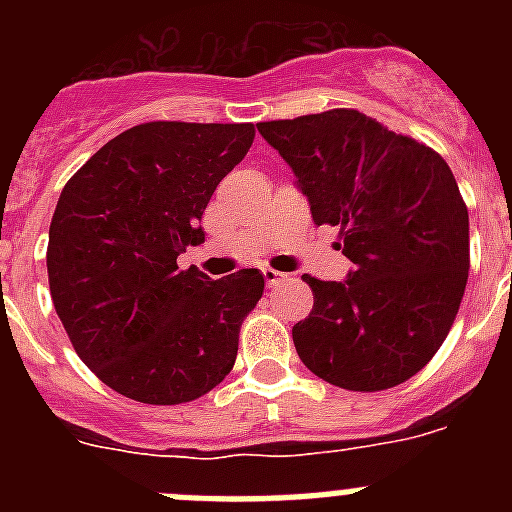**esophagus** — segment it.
I'll return each instance as SVG.
<instances>
[{
    "mask_svg": "<svg viewBox=\"0 0 512 512\" xmlns=\"http://www.w3.org/2000/svg\"><path fill=\"white\" fill-rule=\"evenodd\" d=\"M264 279L269 287H274V284L284 282V279H287V274H282V271H277V269H264Z\"/></svg>",
    "mask_w": 512,
    "mask_h": 512,
    "instance_id": "esophagus-1",
    "label": "esophagus"
}]
</instances>
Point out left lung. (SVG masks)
<instances>
[{
  "mask_svg": "<svg viewBox=\"0 0 512 512\" xmlns=\"http://www.w3.org/2000/svg\"><path fill=\"white\" fill-rule=\"evenodd\" d=\"M259 133L354 264L343 282L302 277L315 302L292 328L297 356L351 392L408 382L446 341L467 287L469 212L449 164L359 110L259 122Z\"/></svg>",
  "mask_w": 512,
  "mask_h": 512,
  "instance_id": "1",
  "label": "left lung"
}]
</instances>
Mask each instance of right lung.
<instances>
[{
	"instance_id": "add662e5",
	"label": "right lung",
	"mask_w": 512,
	"mask_h": 512,
	"mask_svg": "<svg viewBox=\"0 0 512 512\" xmlns=\"http://www.w3.org/2000/svg\"><path fill=\"white\" fill-rule=\"evenodd\" d=\"M251 122H143L71 176L48 233L53 307L84 364L120 395L179 405L223 382L259 269H179L202 212L253 143Z\"/></svg>"
}]
</instances>
